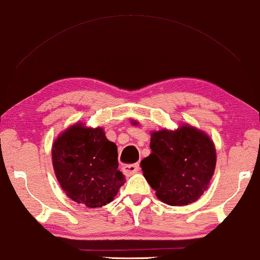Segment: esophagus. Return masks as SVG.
<instances>
[{"label":"esophagus","instance_id":"1","mask_svg":"<svg viewBox=\"0 0 260 260\" xmlns=\"http://www.w3.org/2000/svg\"><path fill=\"white\" fill-rule=\"evenodd\" d=\"M139 170V164H133V165H126L123 167V172L126 175H134Z\"/></svg>","mask_w":260,"mask_h":260}]
</instances>
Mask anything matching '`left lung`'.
Wrapping results in <instances>:
<instances>
[{"label": "left lung", "mask_w": 260, "mask_h": 260, "mask_svg": "<svg viewBox=\"0 0 260 260\" xmlns=\"http://www.w3.org/2000/svg\"><path fill=\"white\" fill-rule=\"evenodd\" d=\"M150 147L151 154L140 161V167L159 201L170 206L198 201L208 189L216 165L210 136L185 123L175 130L151 131Z\"/></svg>", "instance_id": "8db88e82"}]
</instances>
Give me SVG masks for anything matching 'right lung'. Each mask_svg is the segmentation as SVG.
I'll use <instances>...</instances> for the list:
<instances>
[{
    "mask_svg": "<svg viewBox=\"0 0 260 260\" xmlns=\"http://www.w3.org/2000/svg\"><path fill=\"white\" fill-rule=\"evenodd\" d=\"M52 161L68 197L90 208L113 202L125 182L118 170L116 144L100 126L78 122L63 130L53 143Z\"/></svg>",
    "mask_w": 260,
    "mask_h": 260,
    "instance_id": "1",
    "label": "right lung"
}]
</instances>
